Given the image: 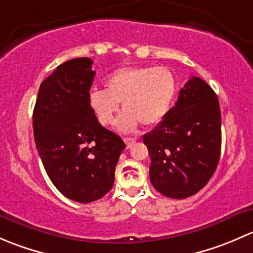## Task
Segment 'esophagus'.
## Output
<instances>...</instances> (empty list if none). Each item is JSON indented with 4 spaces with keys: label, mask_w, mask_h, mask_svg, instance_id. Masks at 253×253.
Masks as SVG:
<instances>
[{
    "label": "esophagus",
    "mask_w": 253,
    "mask_h": 253,
    "mask_svg": "<svg viewBox=\"0 0 253 253\" xmlns=\"http://www.w3.org/2000/svg\"><path fill=\"white\" fill-rule=\"evenodd\" d=\"M124 141H125V143H126L127 148H131L132 145L134 144V142H136V139H134V138H125Z\"/></svg>",
    "instance_id": "34e87169"
}]
</instances>
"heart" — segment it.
<instances>
[{"instance_id":"heart-1","label":"heart","mask_w":253,"mask_h":253,"mask_svg":"<svg viewBox=\"0 0 253 253\" xmlns=\"http://www.w3.org/2000/svg\"><path fill=\"white\" fill-rule=\"evenodd\" d=\"M106 89L89 93V106L101 126H110L122 103L117 119L120 131L131 132L139 124L150 127L165 119L177 91L174 73L165 67L137 66L115 71L105 82Z\"/></svg>"}]
</instances>
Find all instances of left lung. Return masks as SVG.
I'll list each match as a JSON object with an SVG mask.
<instances>
[{
  "label": "left lung",
  "instance_id": "1",
  "mask_svg": "<svg viewBox=\"0 0 253 253\" xmlns=\"http://www.w3.org/2000/svg\"><path fill=\"white\" fill-rule=\"evenodd\" d=\"M143 143L152 160L150 182L158 192L183 200L202 190L220 158V106L213 89L203 79L191 78Z\"/></svg>",
  "mask_w": 253,
  "mask_h": 253
}]
</instances>
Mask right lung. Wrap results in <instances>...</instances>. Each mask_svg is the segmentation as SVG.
<instances>
[{
	"mask_svg": "<svg viewBox=\"0 0 253 253\" xmlns=\"http://www.w3.org/2000/svg\"><path fill=\"white\" fill-rule=\"evenodd\" d=\"M88 57L58 66L40 84L33 112L35 144L51 182L70 200L89 203L111 190L126 148L101 126L89 106L95 71Z\"/></svg>",
	"mask_w": 253,
	"mask_h": 253,
	"instance_id": "obj_1",
	"label": "right lung"
}]
</instances>
